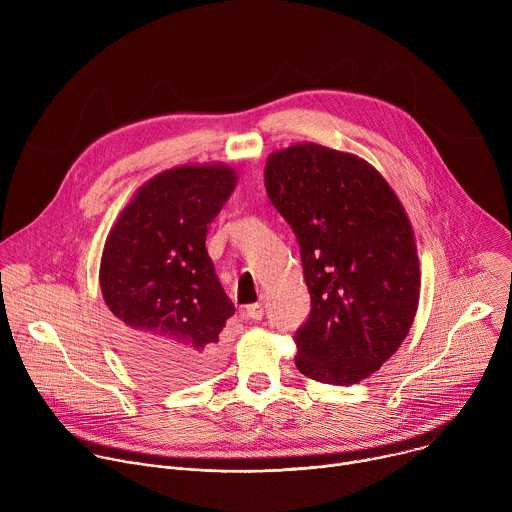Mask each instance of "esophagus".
<instances>
[{
    "label": "esophagus",
    "instance_id": "obj_1",
    "mask_svg": "<svg viewBox=\"0 0 512 512\" xmlns=\"http://www.w3.org/2000/svg\"><path fill=\"white\" fill-rule=\"evenodd\" d=\"M263 302H257V304H251V306H247V310H245V314H247V318L249 320H261L263 318Z\"/></svg>",
    "mask_w": 512,
    "mask_h": 512
}]
</instances>
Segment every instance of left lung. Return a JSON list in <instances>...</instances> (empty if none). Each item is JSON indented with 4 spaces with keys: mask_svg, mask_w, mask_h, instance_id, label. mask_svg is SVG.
Returning <instances> with one entry per match:
<instances>
[{
    "mask_svg": "<svg viewBox=\"0 0 512 512\" xmlns=\"http://www.w3.org/2000/svg\"><path fill=\"white\" fill-rule=\"evenodd\" d=\"M265 188L294 231L312 310L296 330L308 379L354 385L405 340L419 302L409 218L369 164L318 143L269 156Z\"/></svg>",
    "mask_w": 512,
    "mask_h": 512,
    "instance_id": "1",
    "label": "left lung"
}]
</instances>
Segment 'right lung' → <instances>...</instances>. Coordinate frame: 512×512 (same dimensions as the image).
I'll return each instance as SVG.
<instances>
[{"mask_svg":"<svg viewBox=\"0 0 512 512\" xmlns=\"http://www.w3.org/2000/svg\"><path fill=\"white\" fill-rule=\"evenodd\" d=\"M227 166H182L152 178L123 208L101 259V291L131 367L166 385L212 375L235 306L216 277L206 231L235 190Z\"/></svg>","mask_w":512,"mask_h":512,"instance_id":"obj_1","label":"right lung"}]
</instances>
